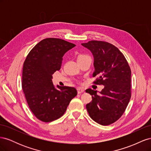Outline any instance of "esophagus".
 <instances>
[{
  "label": "esophagus",
  "instance_id": "obj_1",
  "mask_svg": "<svg viewBox=\"0 0 151 151\" xmlns=\"http://www.w3.org/2000/svg\"><path fill=\"white\" fill-rule=\"evenodd\" d=\"M84 92V89L82 88H77V93L78 94H81Z\"/></svg>",
  "mask_w": 151,
  "mask_h": 151
}]
</instances>
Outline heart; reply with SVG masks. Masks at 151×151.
I'll return each mask as SVG.
<instances>
[{
    "mask_svg": "<svg viewBox=\"0 0 151 151\" xmlns=\"http://www.w3.org/2000/svg\"><path fill=\"white\" fill-rule=\"evenodd\" d=\"M88 55H84V54H81L78 56V58H81V57H88Z\"/></svg>",
    "mask_w": 151,
    "mask_h": 151,
    "instance_id": "heart-1",
    "label": "heart"
}]
</instances>
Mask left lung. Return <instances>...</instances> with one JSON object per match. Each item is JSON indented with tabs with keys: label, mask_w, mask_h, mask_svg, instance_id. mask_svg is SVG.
Returning <instances> with one entry per match:
<instances>
[{
	"label": "left lung",
	"mask_w": 151,
	"mask_h": 151,
	"mask_svg": "<svg viewBox=\"0 0 151 151\" xmlns=\"http://www.w3.org/2000/svg\"><path fill=\"white\" fill-rule=\"evenodd\" d=\"M94 57L96 84L103 85L99 94L86 90L92 96L86 104L90 117L102 125L115 122L125 111L131 98V70L125 57L117 47L103 41L92 40L81 44Z\"/></svg>",
	"instance_id": "8db88e82"
}]
</instances>
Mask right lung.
I'll list each match as a JSON object with an SVG mask.
<instances>
[{
    "mask_svg": "<svg viewBox=\"0 0 151 151\" xmlns=\"http://www.w3.org/2000/svg\"><path fill=\"white\" fill-rule=\"evenodd\" d=\"M76 45L62 39L48 38L32 48L23 64L22 88L35 116L44 122L58 119L77 94L76 88L52 83V74L60 69L63 56Z\"/></svg>",
    "mask_w": 151,
    "mask_h": 151,
    "instance_id": "right-lung-1",
    "label": "right lung"
}]
</instances>
